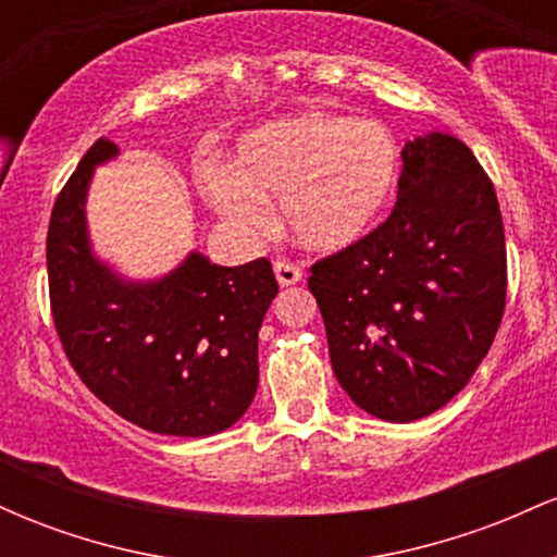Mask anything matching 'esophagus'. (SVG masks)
I'll list each match as a JSON object with an SVG mask.
<instances>
[{"label": "esophagus", "mask_w": 557, "mask_h": 557, "mask_svg": "<svg viewBox=\"0 0 557 557\" xmlns=\"http://www.w3.org/2000/svg\"><path fill=\"white\" fill-rule=\"evenodd\" d=\"M274 277H277L280 285L287 287V285L300 283L304 272H300V267L290 264V261H274Z\"/></svg>", "instance_id": "esophagus-1"}]
</instances>
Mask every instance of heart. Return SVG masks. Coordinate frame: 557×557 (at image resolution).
<instances>
[{"instance_id": "heart-1", "label": "heart", "mask_w": 557, "mask_h": 557, "mask_svg": "<svg viewBox=\"0 0 557 557\" xmlns=\"http://www.w3.org/2000/svg\"><path fill=\"white\" fill-rule=\"evenodd\" d=\"M398 170L400 146L380 120L306 110L248 131L233 164H198V185L209 207L243 230L270 225L267 196H280L287 233L332 253L372 233Z\"/></svg>"}]
</instances>
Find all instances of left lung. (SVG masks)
I'll return each mask as SVG.
<instances>
[{
	"instance_id": "8db88e82",
	"label": "left lung",
	"mask_w": 557,
	"mask_h": 557,
	"mask_svg": "<svg viewBox=\"0 0 557 557\" xmlns=\"http://www.w3.org/2000/svg\"><path fill=\"white\" fill-rule=\"evenodd\" d=\"M398 201L374 233L311 267L337 382L385 421L456 398L495 341L505 235L495 188L469 146L426 133L400 151Z\"/></svg>"
}]
</instances>
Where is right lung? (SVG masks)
<instances>
[{
    "label": "right lung",
    "mask_w": 557,
    "mask_h": 557,
    "mask_svg": "<svg viewBox=\"0 0 557 557\" xmlns=\"http://www.w3.org/2000/svg\"><path fill=\"white\" fill-rule=\"evenodd\" d=\"M120 157L99 138L57 196L47 235L49 298L62 348L117 417L157 434L233 426L259 387V327L277 280L267 259L212 264L190 251L162 277L133 280L94 251L88 188Z\"/></svg>",
    "instance_id": "obj_1"
}]
</instances>
